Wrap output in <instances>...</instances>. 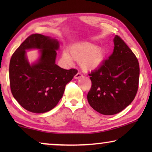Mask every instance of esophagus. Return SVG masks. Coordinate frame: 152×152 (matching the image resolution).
Wrapping results in <instances>:
<instances>
[{"label": "esophagus", "mask_w": 152, "mask_h": 152, "mask_svg": "<svg viewBox=\"0 0 152 152\" xmlns=\"http://www.w3.org/2000/svg\"><path fill=\"white\" fill-rule=\"evenodd\" d=\"M81 77H82V74L81 73V72H78L75 75V79H79V78H80Z\"/></svg>", "instance_id": "obj_1"}]
</instances>
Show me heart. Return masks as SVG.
<instances>
[{"label":"heart","mask_w":152,"mask_h":152,"mask_svg":"<svg viewBox=\"0 0 152 152\" xmlns=\"http://www.w3.org/2000/svg\"><path fill=\"white\" fill-rule=\"evenodd\" d=\"M70 55L64 53L62 59L67 65H71L74 61H80V66L85 70L96 69L103 63L106 56L103 48L96 47L91 43H78L70 50Z\"/></svg>","instance_id":"heart-1"}]
</instances>
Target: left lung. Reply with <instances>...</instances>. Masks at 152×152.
<instances>
[{"instance_id": "obj_1", "label": "left lung", "mask_w": 152, "mask_h": 152, "mask_svg": "<svg viewBox=\"0 0 152 152\" xmlns=\"http://www.w3.org/2000/svg\"><path fill=\"white\" fill-rule=\"evenodd\" d=\"M113 41L112 55L88 74L92 84L88 102L104 115H114L124 110L134 100L138 89V59L121 37L116 35Z\"/></svg>"}]
</instances>
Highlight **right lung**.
I'll use <instances>...</instances> for the list:
<instances>
[{
  "label": "right lung",
  "instance_id": "1",
  "mask_svg": "<svg viewBox=\"0 0 152 152\" xmlns=\"http://www.w3.org/2000/svg\"><path fill=\"white\" fill-rule=\"evenodd\" d=\"M41 49L39 61L30 66L25 50ZM59 42L40 34L29 36L12 55L10 62V85L12 95L25 109L37 113L55 107L63 96L66 84L77 72L55 64Z\"/></svg>",
  "mask_w": 152,
  "mask_h": 152
}]
</instances>
